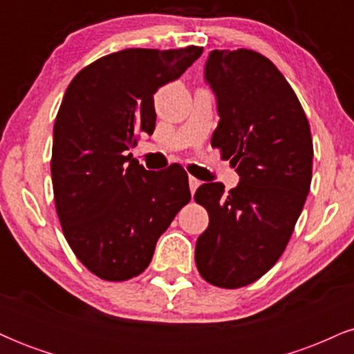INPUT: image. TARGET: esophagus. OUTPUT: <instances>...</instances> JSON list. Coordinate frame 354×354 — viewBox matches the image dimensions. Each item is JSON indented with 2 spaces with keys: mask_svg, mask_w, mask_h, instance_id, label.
I'll return each instance as SVG.
<instances>
[{
  "mask_svg": "<svg viewBox=\"0 0 354 354\" xmlns=\"http://www.w3.org/2000/svg\"><path fill=\"white\" fill-rule=\"evenodd\" d=\"M188 183H189V189H191V193H194V191L198 189V186L201 185V181H200V180H196V178H194V176H189V178H188Z\"/></svg>",
  "mask_w": 354,
  "mask_h": 354,
  "instance_id": "obj_1",
  "label": "esophagus"
}]
</instances>
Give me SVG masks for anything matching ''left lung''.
<instances>
[{
  "instance_id": "1",
  "label": "left lung",
  "mask_w": 354,
  "mask_h": 354,
  "mask_svg": "<svg viewBox=\"0 0 354 354\" xmlns=\"http://www.w3.org/2000/svg\"><path fill=\"white\" fill-rule=\"evenodd\" d=\"M205 75L221 118L211 146L236 168L239 183L196 189L209 225L194 261L209 284L236 290L270 271L290 241L310 193L313 140L298 96L266 56L214 50Z\"/></svg>"
}]
</instances>
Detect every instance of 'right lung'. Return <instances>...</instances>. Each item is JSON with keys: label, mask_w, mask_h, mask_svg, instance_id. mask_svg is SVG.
Instances as JSON below:
<instances>
[{"label": "right lung", "mask_w": 354, "mask_h": 354, "mask_svg": "<svg viewBox=\"0 0 354 354\" xmlns=\"http://www.w3.org/2000/svg\"><path fill=\"white\" fill-rule=\"evenodd\" d=\"M203 48H129L73 78L53 128L51 178L63 234L101 279L126 281L151 261L158 238L191 200L180 165L148 171L129 148L156 123L153 95L178 80Z\"/></svg>", "instance_id": "1"}]
</instances>
